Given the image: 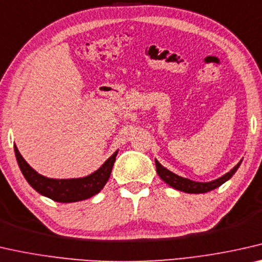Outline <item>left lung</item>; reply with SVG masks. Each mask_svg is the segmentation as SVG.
I'll return each instance as SVG.
<instances>
[{"instance_id": "8db88e82", "label": "left lung", "mask_w": 262, "mask_h": 262, "mask_svg": "<svg viewBox=\"0 0 262 262\" xmlns=\"http://www.w3.org/2000/svg\"><path fill=\"white\" fill-rule=\"evenodd\" d=\"M240 163L241 162L237 163V165L234 167L231 171H228L227 174L224 175V177H221L220 179H217V180H214L212 182H195V181L188 180V179L181 178L177 174L171 173L170 170L165 168V167L160 165V163L155 160L156 171H158L159 177L161 178L163 181H165L166 183H168L170 187H173V188H175V189L181 190V192H185V193H194V194L207 193V192H210V190L217 188V187H220L222 183H225L226 181L229 180V179L233 177L234 173H235L237 168L240 167Z\"/></svg>"}]
</instances>
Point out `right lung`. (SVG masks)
<instances>
[{
    "label": "right lung",
    "mask_w": 262,
    "mask_h": 262,
    "mask_svg": "<svg viewBox=\"0 0 262 262\" xmlns=\"http://www.w3.org/2000/svg\"><path fill=\"white\" fill-rule=\"evenodd\" d=\"M15 155L23 177L33 188L45 196L57 202H76L92 198L103 188L111 177L118 151H115L102 166L93 174L81 179H69V180H55L37 174L25 161L18 153L16 146H14Z\"/></svg>",
    "instance_id": "1"
}]
</instances>
